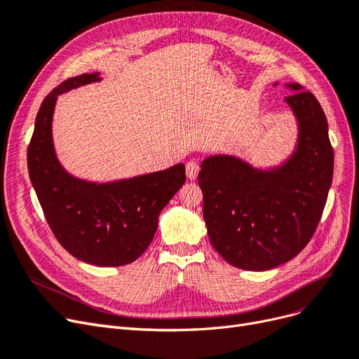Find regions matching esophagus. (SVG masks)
<instances>
[{"label":"esophagus","instance_id":"esophagus-1","mask_svg":"<svg viewBox=\"0 0 359 359\" xmlns=\"http://www.w3.org/2000/svg\"><path fill=\"white\" fill-rule=\"evenodd\" d=\"M198 171H200V165H198V163H195V161L187 163V176H188V179H191V180L196 179Z\"/></svg>","mask_w":359,"mask_h":359}]
</instances>
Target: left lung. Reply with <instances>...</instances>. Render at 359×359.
<instances>
[{
  "instance_id": "1",
  "label": "left lung",
  "mask_w": 359,
  "mask_h": 359,
  "mask_svg": "<svg viewBox=\"0 0 359 359\" xmlns=\"http://www.w3.org/2000/svg\"><path fill=\"white\" fill-rule=\"evenodd\" d=\"M272 86H278L273 83ZM285 103L294 116V148L257 167L233 154L203 159L198 184L211 244L235 268L269 271L296 257L320 223L333 180L334 154L320 102L297 83Z\"/></svg>"
}]
</instances>
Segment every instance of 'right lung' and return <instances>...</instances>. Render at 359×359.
I'll return each mask as SVG.
<instances>
[{
	"label": "right lung",
	"instance_id": "1",
	"mask_svg": "<svg viewBox=\"0 0 359 359\" xmlns=\"http://www.w3.org/2000/svg\"><path fill=\"white\" fill-rule=\"evenodd\" d=\"M102 81L100 72L66 79L43 100L28 148L31 183L48 226L63 248L95 266H123L152 243L163 208L183 187L184 164L109 182L76 177L59 161L53 142L57 96Z\"/></svg>",
	"mask_w": 359,
	"mask_h": 359
}]
</instances>
